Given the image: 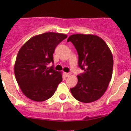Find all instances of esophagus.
Returning <instances> with one entry per match:
<instances>
[{
    "label": "esophagus",
    "instance_id": "obj_1",
    "mask_svg": "<svg viewBox=\"0 0 131 131\" xmlns=\"http://www.w3.org/2000/svg\"><path fill=\"white\" fill-rule=\"evenodd\" d=\"M64 76L66 77H70L71 75V73H64Z\"/></svg>",
    "mask_w": 131,
    "mask_h": 131
}]
</instances>
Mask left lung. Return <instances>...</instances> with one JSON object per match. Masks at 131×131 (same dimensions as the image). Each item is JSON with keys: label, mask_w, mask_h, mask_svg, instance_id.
I'll return each instance as SVG.
<instances>
[{"label": "left lung", "mask_w": 131, "mask_h": 131, "mask_svg": "<svg viewBox=\"0 0 131 131\" xmlns=\"http://www.w3.org/2000/svg\"><path fill=\"white\" fill-rule=\"evenodd\" d=\"M79 55V66L84 73L78 75L76 86L71 88L72 95L82 103L100 99L108 88L113 72V55L106 42L91 34H73L68 37Z\"/></svg>", "instance_id": "1"}]
</instances>
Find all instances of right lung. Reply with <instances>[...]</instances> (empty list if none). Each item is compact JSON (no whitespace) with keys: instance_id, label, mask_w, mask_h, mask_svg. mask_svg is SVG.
Here are the masks:
<instances>
[{"instance_id":"obj_1","label":"right lung","mask_w":131,"mask_h":131,"mask_svg":"<svg viewBox=\"0 0 131 131\" xmlns=\"http://www.w3.org/2000/svg\"><path fill=\"white\" fill-rule=\"evenodd\" d=\"M67 37L66 34L46 32L29 39L18 51L14 74L21 90L28 98L43 101L54 94L62 81V73L54 70L53 53L56 46Z\"/></svg>"}]
</instances>
